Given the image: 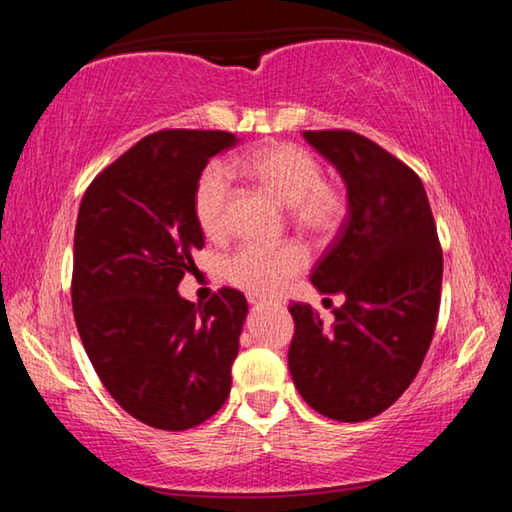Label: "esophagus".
<instances>
[{
    "label": "esophagus",
    "mask_w": 512,
    "mask_h": 512,
    "mask_svg": "<svg viewBox=\"0 0 512 512\" xmlns=\"http://www.w3.org/2000/svg\"><path fill=\"white\" fill-rule=\"evenodd\" d=\"M250 305H259V300H255V298H250Z\"/></svg>",
    "instance_id": "obj_1"
}]
</instances>
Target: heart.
Segmentation results:
<instances>
[{"label":"heart","mask_w":512,"mask_h":512,"mask_svg":"<svg viewBox=\"0 0 512 512\" xmlns=\"http://www.w3.org/2000/svg\"><path fill=\"white\" fill-rule=\"evenodd\" d=\"M241 171L257 180L268 194L287 205L289 219L309 239H332L348 216V194L323 178V167L296 144L259 146L241 160ZM230 176L221 164H210L196 180L194 216L205 237L223 239L230 230ZM307 250L298 241L277 246L244 244L225 257L223 275L232 287L255 298L280 293L291 277L305 271Z\"/></svg>","instance_id":"obj_1"}]
</instances>
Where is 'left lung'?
I'll use <instances>...</instances> for the list:
<instances>
[{"label": "left lung", "mask_w": 512, "mask_h": 512, "mask_svg": "<svg viewBox=\"0 0 512 512\" xmlns=\"http://www.w3.org/2000/svg\"><path fill=\"white\" fill-rule=\"evenodd\" d=\"M348 187V219L318 259L311 282L343 293L332 327L293 302L289 370L311 409L363 422L400 397L436 329L443 248L427 192L411 167L352 131H305Z\"/></svg>", "instance_id": "1"}]
</instances>
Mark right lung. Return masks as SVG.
<instances>
[{
	"instance_id": "obj_1",
	"label": "right lung",
	"mask_w": 512,
	"mask_h": 512,
	"mask_svg": "<svg viewBox=\"0 0 512 512\" xmlns=\"http://www.w3.org/2000/svg\"><path fill=\"white\" fill-rule=\"evenodd\" d=\"M225 131L142 137L85 189L74 232L72 307L94 370L135 420L185 431L228 400L248 305L230 287L196 305L178 296L205 246L196 180Z\"/></svg>"
}]
</instances>
